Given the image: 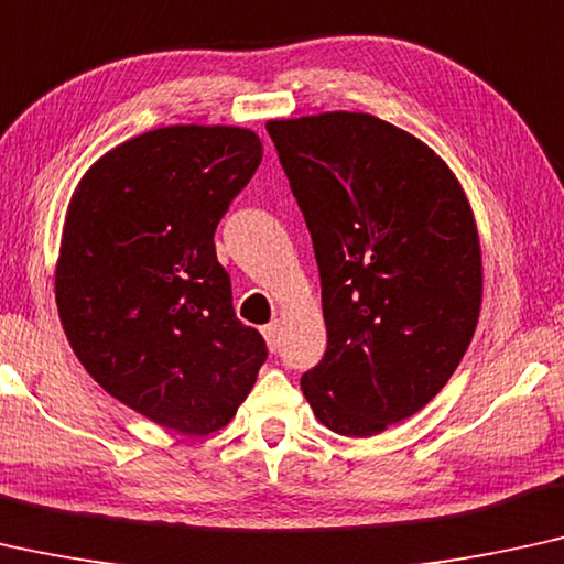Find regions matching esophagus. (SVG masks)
Returning a JSON list of instances; mask_svg holds the SVG:
<instances>
[{
    "label": "esophagus",
    "mask_w": 564,
    "mask_h": 564,
    "mask_svg": "<svg viewBox=\"0 0 564 564\" xmlns=\"http://www.w3.org/2000/svg\"><path fill=\"white\" fill-rule=\"evenodd\" d=\"M263 337H265L268 350H271V352L279 350V347H281V324L279 322L268 324V327H263Z\"/></svg>",
    "instance_id": "1"
}]
</instances>
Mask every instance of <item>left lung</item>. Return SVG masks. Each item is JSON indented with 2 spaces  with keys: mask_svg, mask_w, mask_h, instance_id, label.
I'll use <instances>...</instances> for the list:
<instances>
[{
  "mask_svg": "<svg viewBox=\"0 0 564 564\" xmlns=\"http://www.w3.org/2000/svg\"><path fill=\"white\" fill-rule=\"evenodd\" d=\"M265 127L322 279L327 352L301 391L327 430L372 437L424 409L475 335L482 258L470 202L430 145L372 115Z\"/></svg>",
  "mask_w": 564,
  "mask_h": 564,
  "instance_id": "left-lung-1",
  "label": "left lung"
}]
</instances>
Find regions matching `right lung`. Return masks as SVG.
Wrapping results in <instances>:
<instances>
[{"label": "right lung", "mask_w": 564, "mask_h": 564, "mask_svg": "<svg viewBox=\"0 0 564 564\" xmlns=\"http://www.w3.org/2000/svg\"><path fill=\"white\" fill-rule=\"evenodd\" d=\"M260 161L248 127H158L101 155L63 221L55 304L76 358L109 395L186 437L232 422L268 358L235 316L214 248Z\"/></svg>", "instance_id": "right-lung-1"}]
</instances>
